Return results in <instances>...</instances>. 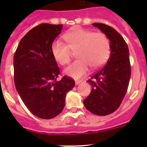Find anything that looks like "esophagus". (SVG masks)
<instances>
[{
  "label": "esophagus",
  "mask_w": 147,
  "mask_h": 147,
  "mask_svg": "<svg viewBox=\"0 0 147 147\" xmlns=\"http://www.w3.org/2000/svg\"><path fill=\"white\" fill-rule=\"evenodd\" d=\"M82 82V80H75V84H76V85H78V84H79L80 83H81Z\"/></svg>",
  "instance_id": "esophagus-1"
}]
</instances>
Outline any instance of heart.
Listing matches in <instances>:
<instances>
[{"instance_id":"obj_1","label":"heart","mask_w":147,"mask_h":147,"mask_svg":"<svg viewBox=\"0 0 147 147\" xmlns=\"http://www.w3.org/2000/svg\"><path fill=\"white\" fill-rule=\"evenodd\" d=\"M66 43L55 40L51 52L55 60L61 65L70 62L73 53H77L78 60L65 69V73L74 78L85 75L91 65L93 68L105 64L110 55V41L104 32H93L78 28L65 35Z\"/></svg>"}]
</instances>
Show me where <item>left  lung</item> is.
I'll return each mask as SVG.
<instances>
[{"label": "left lung", "instance_id": "1", "mask_svg": "<svg viewBox=\"0 0 147 147\" xmlns=\"http://www.w3.org/2000/svg\"><path fill=\"white\" fill-rule=\"evenodd\" d=\"M108 37L111 53L107 63L87 80L92 90L83 103L87 110L99 116L110 115L121 105L131 77L129 52L121 35L111 26L92 23Z\"/></svg>", "mask_w": 147, "mask_h": 147}]
</instances>
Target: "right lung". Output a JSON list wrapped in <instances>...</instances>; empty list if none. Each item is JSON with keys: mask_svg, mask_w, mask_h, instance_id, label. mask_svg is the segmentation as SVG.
<instances>
[{"mask_svg": "<svg viewBox=\"0 0 147 147\" xmlns=\"http://www.w3.org/2000/svg\"><path fill=\"white\" fill-rule=\"evenodd\" d=\"M63 25L42 23L28 31L13 57L16 90L30 112L41 119L57 116L65 107L66 94L75 86L67 76L57 80L60 68L51 46Z\"/></svg>", "mask_w": 147, "mask_h": 147, "instance_id": "add662e5", "label": "right lung"}]
</instances>
